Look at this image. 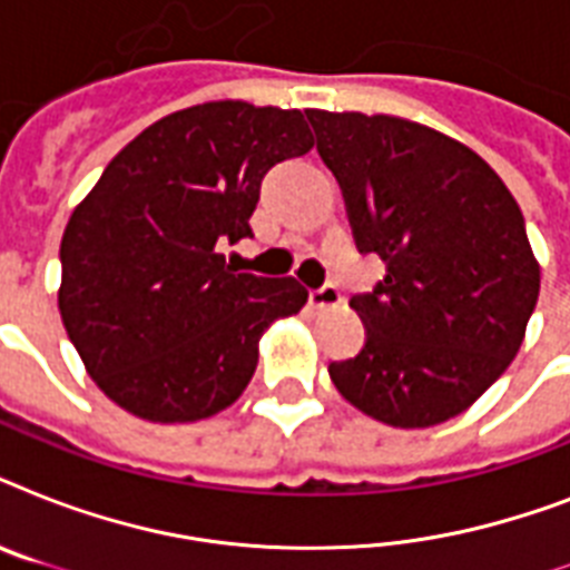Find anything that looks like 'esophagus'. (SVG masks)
Masks as SVG:
<instances>
[{
    "label": "esophagus",
    "mask_w": 570,
    "mask_h": 570,
    "mask_svg": "<svg viewBox=\"0 0 570 570\" xmlns=\"http://www.w3.org/2000/svg\"><path fill=\"white\" fill-rule=\"evenodd\" d=\"M340 304H343V289L337 284H325L311 293V307H316V311H331Z\"/></svg>",
    "instance_id": "1"
}]
</instances>
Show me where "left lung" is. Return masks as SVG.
Masks as SVG:
<instances>
[{
	"label": "left lung",
	"mask_w": 570,
	"mask_h": 570,
	"mask_svg": "<svg viewBox=\"0 0 570 570\" xmlns=\"http://www.w3.org/2000/svg\"><path fill=\"white\" fill-rule=\"evenodd\" d=\"M307 118L357 250L387 266L373 293L348 302L366 343L328 366L331 381L381 423H443L505 373L539 302L521 206L482 156L414 120L320 109Z\"/></svg>",
	"instance_id": "1"
}]
</instances>
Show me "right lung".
Returning <instances> with one entry per match:
<instances>
[{"label": "right lung", "mask_w": 570, "mask_h": 570, "mask_svg": "<svg viewBox=\"0 0 570 570\" xmlns=\"http://www.w3.org/2000/svg\"><path fill=\"white\" fill-rule=\"evenodd\" d=\"M313 147L298 109L222 100L174 111L120 150L61 236L58 311L97 387L150 423L233 405L257 343L307 302L295 277L227 266L259 183Z\"/></svg>", "instance_id": "obj_1"}]
</instances>
